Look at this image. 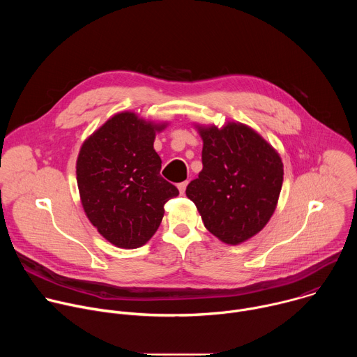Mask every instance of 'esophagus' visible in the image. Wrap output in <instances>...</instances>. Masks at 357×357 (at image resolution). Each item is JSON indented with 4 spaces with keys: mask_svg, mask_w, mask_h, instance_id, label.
Here are the masks:
<instances>
[{
    "mask_svg": "<svg viewBox=\"0 0 357 357\" xmlns=\"http://www.w3.org/2000/svg\"><path fill=\"white\" fill-rule=\"evenodd\" d=\"M186 186H188V181L178 183V189H179V192H181V195H183V193H185V190H186Z\"/></svg>",
    "mask_w": 357,
    "mask_h": 357,
    "instance_id": "obj_1",
    "label": "esophagus"
}]
</instances>
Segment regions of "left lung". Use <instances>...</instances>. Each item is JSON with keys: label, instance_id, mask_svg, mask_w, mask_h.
<instances>
[{"label": "left lung", "instance_id": "8db88e82", "mask_svg": "<svg viewBox=\"0 0 357 357\" xmlns=\"http://www.w3.org/2000/svg\"><path fill=\"white\" fill-rule=\"evenodd\" d=\"M196 128L203 141V168L186 196L213 236L237 245L260 233L275 212L284 181L281 157L243 123Z\"/></svg>", "mask_w": 357, "mask_h": 357}]
</instances>
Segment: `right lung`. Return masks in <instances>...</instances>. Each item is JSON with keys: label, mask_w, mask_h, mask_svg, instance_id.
<instances>
[{"label": "right lung", "mask_w": 357, "mask_h": 357, "mask_svg": "<svg viewBox=\"0 0 357 357\" xmlns=\"http://www.w3.org/2000/svg\"><path fill=\"white\" fill-rule=\"evenodd\" d=\"M155 123L134 112L110 117L80 146L76 179L82 206L90 223L120 248L144 245L158 230L164 205L179 190L161 175L154 149Z\"/></svg>", "instance_id": "add662e5"}]
</instances>
